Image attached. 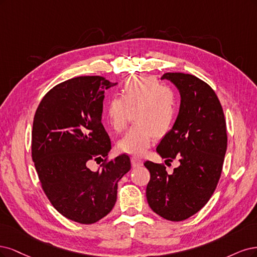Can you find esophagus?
Listing matches in <instances>:
<instances>
[{"label":"esophagus","mask_w":257,"mask_h":257,"mask_svg":"<svg viewBox=\"0 0 257 257\" xmlns=\"http://www.w3.org/2000/svg\"><path fill=\"white\" fill-rule=\"evenodd\" d=\"M131 164L134 168H138V167H142L143 165V161L141 160L138 157H131Z\"/></svg>","instance_id":"34e87169"}]
</instances>
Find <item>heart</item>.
I'll return each mask as SVG.
<instances>
[{
	"label": "heart",
	"mask_w": 257,
	"mask_h": 257,
	"mask_svg": "<svg viewBox=\"0 0 257 257\" xmlns=\"http://www.w3.org/2000/svg\"><path fill=\"white\" fill-rule=\"evenodd\" d=\"M134 112V123L120 141L119 150L131 155H143L156 137L167 135L177 117L178 99L174 90L148 77L125 80L120 97H112L105 104L104 115L116 132L126 128Z\"/></svg>",
	"instance_id": "obj_1"
}]
</instances>
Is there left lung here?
I'll return each mask as SVG.
<instances>
[{
  "label": "left lung",
  "mask_w": 257,
  "mask_h": 257,
  "mask_svg": "<svg viewBox=\"0 0 257 257\" xmlns=\"http://www.w3.org/2000/svg\"><path fill=\"white\" fill-rule=\"evenodd\" d=\"M179 89L180 107L173 128L157 146L165 163L179 167L168 174L162 163L146 161L151 173L146 198L153 211L170 221L190 218L209 201L221 177L227 147L226 122L214 90L195 76L167 72Z\"/></svg>",
  "instance_id": "8db88e82"
}]
</instances>
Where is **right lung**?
<instances>
[{
    "label": "right lung",
    "mask_w": 257,
    "mask_h": 257,
    "mask_svg": "<svg viewBox=\"0 0 257 257\" xmlns=\"http://www.w3.org/2000/svg\"><path fill=\"white\" fill-rule=\"evenodd\" d=\"M110 86L100 76L64 81L41 99L33 120L32 159L41 188L57 211L81 224L112 210L117 183L131 168L126 154L107 159L111 141L101 114ZM90 160H102V170L90 171Z\"/></svg>",
    "instance_id": "obj_1"
}]
</instances>
